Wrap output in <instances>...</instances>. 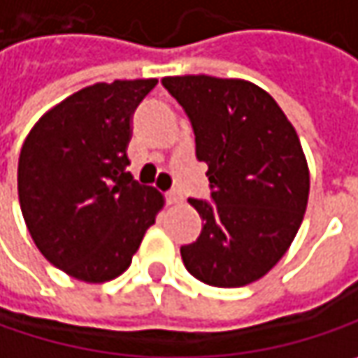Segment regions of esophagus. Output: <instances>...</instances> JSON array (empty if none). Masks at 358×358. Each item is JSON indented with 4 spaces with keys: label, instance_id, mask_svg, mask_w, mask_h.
<instances>
[{
    "label": "esophagus",
    "instance_id": "34e87169",
    "mask_svg": "<svg viewBox=\"0 0 358 358\" xmlns=\"http://www.w3.org/2000/svg\"><path fill=\"white\" fill-rule=\"evenodd\" d=\"M166 201H168L170 205H178V203H182L180 190H170V192H166Z\"/></svg>",
    "mask_w": 358,
    "mask_h": 358
}]
</instances>
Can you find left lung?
<instances>
[{
  "label": "left lung",
  "mask_w": 358,
  "mask_h": 358,
  "mask_svg": "<svg viewBox=\"0 0 358 358\" xmlns=\"http://www.w3.org/2000/svg\"><path fill=\"white\" fill-rule=\"evenodd\" d=\"M190 118L196 159L209 166L211 201L188 199L203 231L180 248L190 275L244 287L285 256L303 221L309 170L299 137L262 87L211 76L164 78Z\"/></svg>",
  "instance_id": "left-lung-1"
}]
</instances>
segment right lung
<instances>
[{
	"label": "right lung",
	"instance_id": "add662e5",
	"mask_svg": "<svg viewBox=\"0 0 358 358\" xmlns=\"http://www.w3.org/2000/svg\"><path fill=\"white\" fill-rule=\"evenodd\" d=\"M157 80L94 83L50 108L17 162L26 227L52 266L85 282L122 275L164 196L127 166L131 116Z\"/></svg>",
	"mask_w": 358,
	"mask_h": 358
}]
</instances>
